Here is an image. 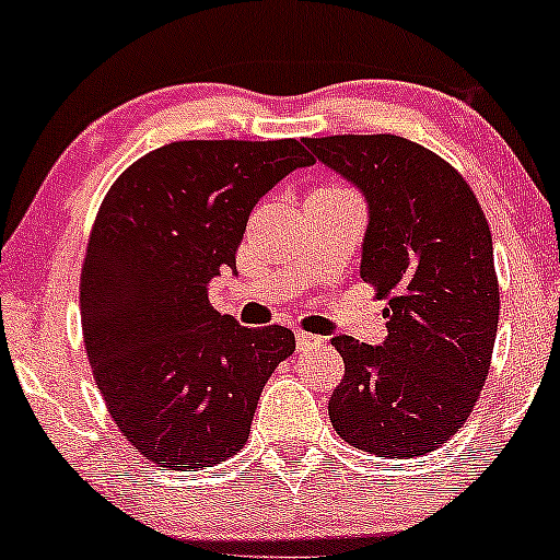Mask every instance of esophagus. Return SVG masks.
I'll use <instances>...</instances> for the list:
<instances>
[{
	"label": "esophagus",
	"mask_w": 560,
	"mask_h": 560,
	"mask_svg": "<svg viewBox=\"0 0 560 560\" xmlns=\"http://www.w3.org/2000/svg\"><path fill=\"white\" fill-rule=\"evenodd\" d=\"M323 343H325V338H323V336H314V332L296 330V349H299V351L317 349V347H323Z\"/></svg>",
	"instance_id": "34e87169"
}]
</instances>
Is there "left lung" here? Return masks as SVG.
Instances as JSON below:
<instances>
[{
    "instance_id": "obj_1",
    "label": "left lung",
    "mask_w": 560,
    "mask_h": 560,
    "mask_svg": "<svg viewBox=\"0 0 560 560\" xmlns=\"http://www.w3.org/2000/svg\"><path fill=\"white\" fill-rule=\"evenodd\" d=\"M304 144L362 192L360 275L388 296L381 347L332 338L347 373L328 401L330 423L370 455H425L466 423L487 381L500 314L492 232L466 179L405 137Z\"/></svg>"
}]
</instances>
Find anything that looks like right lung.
Masks as SVG:
<instances>
[{"label":"right lung","instance_id":"right-lung-1","mask_svg":"<svg viewBox=\"0 0 560 560\" xmlns=\"http://www.w3.org/2000/svg\"><path fill=\"white\" fill-rule=\"evenodd\" d=\"M296 140H187L135 161L100 206L81 269L94 381L124 436L163 470L211 468L246 444L264 383L293 354L282 325L243 328L209 301L246 222L312 166Z\"/></svg>","mask_w":560,"mask_h":560}]
</instances>
